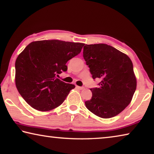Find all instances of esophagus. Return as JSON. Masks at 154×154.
Listing matches in <instances>:
<instances>
[{
	"label": "esophagus",
	"instance_id": "1",
	"mask_svg": "<svg viewBox=\"0 0 154 154\" xmlns=\"http://www.w3.org/2000/svg\"><path fill=\"white\" fill-rule=\"evenodd\" d=\"M77 89H79V90H83V89H84V88H83V87H81V86H78V85H77Z\"/></svg>",
	"mask_w": 154,
	"mask_h": 154
}]
</instances>
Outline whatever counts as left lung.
Here are the masks:
<instances>
[{"mask_svg": "<svg viewBox=\"0 0 154 154\" xmlns=\"http://www.w3.org/2000/svg\"><path fill=\"white\" fill-rule=\"evenodd\" d=\"M83 56L99 88H91L92 96L85 106L96 116L111 118L120 113L131 102L137 78L131 60L126 54L106 44L85 45Z\"/></svg>", "mask_w": 154, "mask_h": 154, "instance_id": "left-lung-1", "label": "left lung"}]
</instances>
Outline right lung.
I'll use <instances>...</instances> for the list:
<instances>
[{"label": "right lung", "instance_id": "1", "mask_svg": "<svg viewBox=\"0 0 154 154\" xmlns=\"http://www.w3.org/2000/svg\"><path fill=\"white\" fill-rule=\"evenodd\" d=\"M84 43L58 40L33 41L15 61V85L36 110L48 111L64 102L75 85L56 77L67 71L66 62L79 54Z\"/></svg>", "mask_w": 154, "mask_h": 154}]
</instances>
